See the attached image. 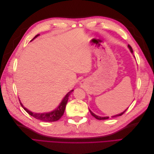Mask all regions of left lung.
<instances>
[{"instance_id":"8db88e82","label":"left lung","mask_w":154,"mask_h":154,"mask_svg":"<svg viewBox=\"0 0 154 154\" xmlns=\"http://www.w3.org/2000/svg\"><path fill=\"white\" fill-rule=\"evenodd\" d=\"M128 48H129V49L130 50V51H131V53H133V50H132V47L131 46H130V45H128ZM127 109H126L124 112H123L122 113H121V114H117V115H115V116H112V118H115V117H118V116H122V115H123L125 112H126V110H127ZM89 111H90V112H91V115L92 116H94V117L95 118H96L97 119H99V120H102V119H109V117H100V116H96L95 114H94L92 112L91 110H89Z\"/></svg>"}]
</instances>
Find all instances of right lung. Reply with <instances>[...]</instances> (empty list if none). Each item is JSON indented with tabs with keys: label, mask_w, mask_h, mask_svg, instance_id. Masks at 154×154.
I'll return each mask as SVG.
<instances>
[{
	"label": "right lung",
	"mask_w": 154,
	"mask_h": 154,
	"mask_svg": "<svg viewBox=\"0 0 154 154\" xmlns=\"http://www.w3.org/2000/svg\"><path fill=\"white\" fill-rule=\"evenodd\" d=\"M38 35H36L31 41L34 40ZM72 91H73V90H71V91L67 93V94L66 95V96L64 97V98L62 100L61 103H60V105L57 107V109L53 111L50 112H48V113L32 112L29 111V110H27L26 108H25V107L23 106V105L21 103V102H20V103L21 106L23 107V109H24L27 113H28L29 115H31V116H32L33 118H35L37 119H40L41 121H44V122H56V121H58V119H60V118H61L63 116L65 109H66V106L67 101L69 99V96H70V94H71V92Z\"/></svg>",
	"instance_id": "add662e5"
}]
</instances>
